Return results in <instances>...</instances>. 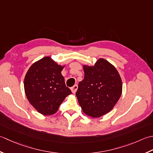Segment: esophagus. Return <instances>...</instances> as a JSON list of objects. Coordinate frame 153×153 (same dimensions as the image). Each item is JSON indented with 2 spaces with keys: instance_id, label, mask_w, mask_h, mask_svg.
I'll list each match as a JSON object with an SVG mask.
<instances>
[{
  "instance_id": "1",
  "label": "esophagus",
  "mask_w": 153,
  "mask_h": 153,
  "mask_svg": "<svg viewBox=\"0 0 153 153\" xmlns=\"http://www.w3.org/2000/svg\"><path fill=\"white\" fill-rule=\"evenodd\" d=\"M77 89H78V86H77L76 85H74L73 87H71V91H72V92H73V93H74V94L76 92Z\"/></svg>"
}]
</instances>
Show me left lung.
Listing matches in <instances>:
<instances>
[{"label": "left lung", "instance_id": "obj_1", "mask_svg": "<svg viewBox=\"0 0 153 153\" xmlns=\"http://www.w3.org/2000/svg\"><path fill=\"white\" fill-rule=\"evenodd\" d=\"M85 78L76 96L84 113L99 117L110 112L122 93V81L113 65L100 58L94 66L83 65Z\"/></svg>", "mask_w": 153, "mask_h": 153}]
</instances>
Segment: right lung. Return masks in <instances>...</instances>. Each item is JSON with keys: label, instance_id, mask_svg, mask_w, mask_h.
Returning a JSON list of instances; mask_svg holds the SVG:
<instances>
[{"label": "right lung", "instance_id": "add662e5", "mask_svg": "<svg viewBox=\"0 0 153 153\" xmlns=\"http://www.w3.org/2000/svg\"><path fill=\"white\" fill-rule=\"evenodd\" d=\"M64 67L50 57H45L35 62L25 76L26 97L32 106L44 116L56 113L65 98L71 94L61 74Z\"/></svg>", "mask_w": 153, "mask_h": 153}]
</instances>
